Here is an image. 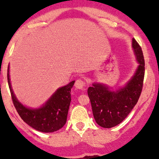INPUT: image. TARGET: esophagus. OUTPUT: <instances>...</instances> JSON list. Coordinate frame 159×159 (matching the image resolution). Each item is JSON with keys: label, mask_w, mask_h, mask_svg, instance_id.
Listing matches in <instances>:
<instances>
[{"label": "esophagus", "mask_w": 159, "mask_h": 159, "mask_svg": "<svg viewBox=\"0 0 159 159\" xmlns=\"http://www.w3.org/2000/svg\"><path fill=\"white\" fill-rule=\"evenodd\" d=\"M75 86L76 88L80 89V90H83V89H84L85 86H86V83H85V81H84L83 80L78 79L76 80Z\"/></svg>", "instance_id": "obj_1"}]
</instances>
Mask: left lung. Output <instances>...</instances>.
Returning a JSON list of instances; mask_svg holds the SVG:
<instances>
[{"label": "left lung", "mask_w": 159, "mask_h": 159, "mask_svg": "<svg viewBox=\"0 0 159 159\" xmlns=\"http://www.w3.org/2000/svg\"><path fill=\"white\" fill-rule=\"evenodd\" d=\"M132 46L139 66L124 88L111 91L106 85L94 83L88 89L94 119L104 128H112L123 121L137 104L142 92L145 74L143 54L134 38Z\"/></svg>", "instance_id": "obj_1"}]
</instances>
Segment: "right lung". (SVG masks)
Returning a JSON list of instances; mask_svg holds the SVG:
<instances>
[{
  "label": "right lung",
  "mask_w": 159,
  "mask_h": 159,
  "mask_svg": "<svg viewBox=\"0 0 159 159\" xmlns=\"http://www.w3.org/2000/svg\"><path fill=\"white\" fill-rule=\"evenodd\" d=\"M7 81L13 105L21 118L27 125L43 133L57 131L65 125L71 102V90L75 81L59 88L46 103L38 109L25 107L16 99L10 84L9 66Z\"/></svg>",
  "instance_id": "obj_1"
}]
</instances>
